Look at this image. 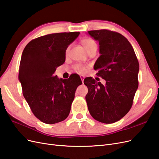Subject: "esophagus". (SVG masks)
<instances>
[{
  "label": "esophagus",
  "mask_w": 159,
  "mask_h": 159,
  "mask_svg": "<svg viewBox=\"0 0 159 159\" xmlns=\"http://www.w3.org/2000/svg\"><path fill=\"white\" fill-rule=\"evenodd\" d=\"M80 78H81V81H82V82H84V78H85V77H84V75H80Z\"/></svg>",
  "instance_id": "34e87169"
}]
</instances>
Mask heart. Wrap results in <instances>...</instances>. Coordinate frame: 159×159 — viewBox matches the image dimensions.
<instances>
[{
    "mask_svg": "<svg viewBox=\"0 0 159 159\" xmlns=\"http://www.w3.org/2000/svg\"><path fill=\"white\" fill-rule=\"evenodd\" d=\"M83 44L85 47V48L86 50V51H88L89 49H91V48L93 47H95L97 46V44H96V42L92 40V39H90V38H88V39H85L83 41ZM70 47L69 46L68 48V49L66 50V53H68L70 50ZM74 69L77 71L80 72V73H84L85 71V66H84L83 65H81V64H76L74 66Z\"/></svg>",
    "mask_w": 159,
    "mask_h": 159,
    "instance_id": "1",
    "label": "heart"
}]
</instances>
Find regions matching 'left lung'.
Segmentation results:
<instances>
[{
    "mask_svg": "<svg viewBox=\"0 0 159 159\" xmlns=\"http://www.w3.org/2000/svg\"><path fill=\"white\" fill-rule=\"evenodd\" d=\"M99 42L100 56L93 68L106 81L103 85L92 78L84 80L88 93L85 96L89 111L95 120L113 123L131 109L138 88L139 61L127 38L108 30L88 31Z\"/></svg>",
    "mask_w": 159,
    "mask_h": 159,
    "instance_id": "left-lung-1",
    "label": "left lung"
}]
</instances>
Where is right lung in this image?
I'll return each instance as SVG.
<instances>
[{
  "instance_id": "add662e5",
  "label": "right lung",
  "mask_w": 159,
  "mask_h": 159,
  "mask_svg": "<svg viewBox=\"0 0 159 159\" xmlns=\"http://www.w3.org/2000/svg\"><path fill=\"white\" fill-rule=\"evenodd\" d=\"M79 32L47 34L31 40L22 52L18 80L34 115L43 123L54 124L69 115L77 88L82 84L73 74L67 80L54 75L66 60L68 46Z\"/></svg>"
}]
</instances>
